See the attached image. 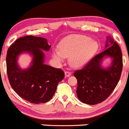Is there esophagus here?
I'll return each mask as SVG.
<instances>
[{"instance_id": "1", "label": "esophagus", "mask_w": 129, "mask_h": 129, "mask_svg": "<svg viewBox=\"0 0 129 129\" xmlns=\"http://www.w3.org/2000/svg\"><path fill=\"white\" fill-rule=\"evenodd\" d=\"M65 77H69V76H71V72H69V71H65L64 73Z\"/></svg>"}]
</instances>
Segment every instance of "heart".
I'll return each instance as SVG.
<instances>
[{"instance_id": "1", "label": "heart", "mask_w": 129, "mask_h": 129, "mask_svg": "<svg viewBox=\"0 0 129 129\" xmlns=\"http://www.w3.org/2000/svg\"><path fill=\"white\" fill-rule=\"evenodd\" d=\"M98 47L97 42L86 36H72L60 43L59 51H53V57L59 63H63L64 58H70L71 67L80 68L92 58Z\"/></svg>"}]
</instances>
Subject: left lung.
I'll return each mask as SVG.
<instances>
[{
  "label": "left lung",
  "mask_w": 129,
  "mask_h": 129,
  "mask_svg": "<svg viewBox=\"0 0 129 129\" xmlns=\"http://www.w3.org/2000/svg\"><path fill=\"white\" fill-rule=\"evenodd\" d=\"M105 50L95 56L81 70L73 75L77 79L76 94L84 104L96 105L110 96L118 84L122 71V54L119 46L111 37H107ZM112 59L111 65L105 68L103 61Z\"/></svg>",
  "instance_id": "1"
}]
</instances>
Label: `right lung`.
Returning <instances> with one entry per match:
<instances>
[{
	"label": "right lung",
	"mask_w": 129,
	"mask_h": 129,
	"mask_svg": "<svg viewBox=\"0 0 129 129\" xmlns=\"http://www.w3.org/2000/svg\"><path fill=\"white\" fill-rule=\"evenodd\" d=\"M50 48L45 38L27 36L17 39L7 51L6 64L10 84L21 98L32 104L49 101L58 83L64 77L61 69L44 64V51H48ZM24 53L32 57L30 66L25 69L18 64V56Z\"/></svg>",
	"instance_id": "1"
}]
</instances>
